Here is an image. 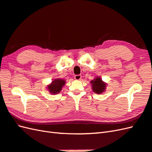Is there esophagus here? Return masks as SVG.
I'll list each match as a JSON object with an SVG mask.
<instances>
[{
	"mask_svg": "<svg viewBox=\"0 0 152 152\" xmlns=\"http://www.w3.org/2000/svg\"><path fill=\"white\" fill-rule=\"evenodd\" d=\"M81 77L82 76L80 75H75V77H74V78H75V80H80L81 79Z\"/></svg>",
	"mask_w": 152,
	"mask_h": 152,
	"instance_id": "esophagus-1",
	"label": "esophagus"
}]
</instances>
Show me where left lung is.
I'll use <instances>...</instances> for the list:
<instances>
[{
    "label": "left lung",
    "instance_id": "1",
    "mask_svg": "<svg viewBox=\"0 0 152 152\" xmlns=\"http://www.w3.org/2000/svg\"><path fill=\"white\" fill-rule=\"evenodd\" d=\"M90 83L92 84L93 91L96 94H102L105 90L106 84H104L99 77H96Z\"/></svg>",
    "mask_w": 152,
    "mask_h": 152
}]
</instances>
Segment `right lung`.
<instances>
[{
	"label": "right lung",
	"instance_id": "add662e5",
	"mask_svg": "<svg viewBox=\"0 0 152 152\" xmlns=\"http://www.w3.org/2000/svg\"><path fill=\"white\" fill-rule=\"evenodd\" d=\"M65 80L63 79H55L48 86V90L49 92L53 94H56L59 93L62 90V86L64 85Z\"/></svg>",
	"mask_w": 152,
	"mask_h": 152
}]
</instances>
